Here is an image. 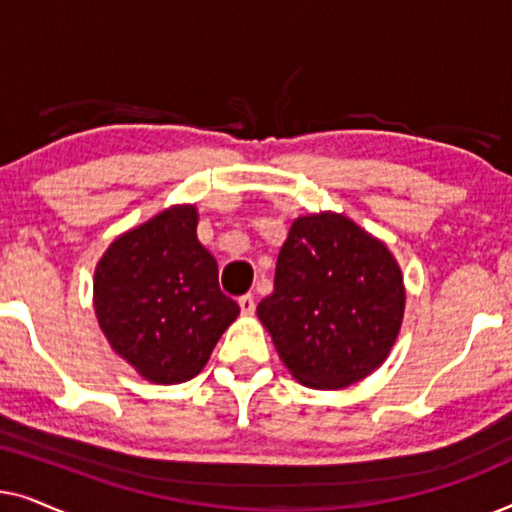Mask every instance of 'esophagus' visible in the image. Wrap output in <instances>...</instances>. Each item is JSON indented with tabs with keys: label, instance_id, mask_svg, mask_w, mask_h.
I'll use <instances>...</instances> for the list:
<instances>
[{
	"label": "esophagus",
	"instance_id": "34e87169",
	"mask_svg": "<svg viewBox=\"0 0 512 512\" xmlns=\"http://www.w3.org/2000/svg\"><path fill=\"white\" fill-rule=\"evenodd\" d=\"M237 303H240V310H242L244 317H251V314H254L256 300H254V296H251V293H247V296H242L240 300H237Z\"/></svg>",
	"mask_w": 512,
	"mask_h": 512
}]
</instances>
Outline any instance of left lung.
Masks as SVG:
<instances>
[{
    "label": "left lung",
    "instance_id": "1",
    "mask_svg": "<svg viewBox=\"0 0 512 512\" xmlns=\"http://www.w3.org/2000/svg\"><path fill=\"white\" fill-rule=\"evenodd\" d=\"M403 310V275L387 244L347 216L321 212L293 221L275 291L256 314L300 384L342 389L382 366Z\"/></svg>",
    "mask_w": 512,
    "mask_h": 512
}]
</instances>
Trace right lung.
<instances>
[{"label":"right lung","instance_id":"add662e5","mask_svg":"<svg viewBox=\"0 0 512 512\" xmlns=\"http://www.w3.org/2000/svg\"><path fill=\"white\" fill-rule=\"evenodd\" d=\"M198 209L177 205L116 237L95 268V314L111 349L156 384L205 368L240 307L198 242Z\"/></svg>","mask_w":512,"mask_h":512}]
</instances>
